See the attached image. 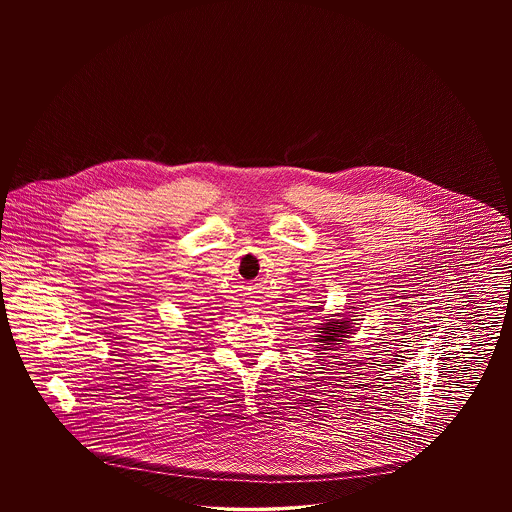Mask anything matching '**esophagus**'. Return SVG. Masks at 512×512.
<instances>
[{
    "label": "esophagus",
    "instance_id": "esophagus-1",
    "mask_svg": "<svg viewBox=\"0 0 512 512\" xmlns=\"http://www.w3.org/2000/svg\"><path fill=\"white\" fill-rule=\"evenodd\" d=\"M249 311H251V313H257V309H255V307H251V309H249Z\"/></svg>",
    "mask_w": 512,
    "mask_h": 512
}]
</instances>
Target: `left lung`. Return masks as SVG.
<instances>
[{
    "label": "left lung",
    "mask_w": 512,
    "mask_h": 512,
    "mask_svg": "<svg viewBox=\"0 0 512 512\" xmlns=\"http://www.w3.org/2000/svg\"><path fill=\"white\" fill-rule=\"evenodd\" d=\"M336 317H340V313ZM324 318L328 320V317ZM315 328H317L318 334L313 340L318 341L320 349H328L332 345H338V341L343 340V338H347V334H351L353 322H351V318H341V320L330 318L328 322H322L320 326H315Z\"/></svg>",
    "instance_id": "1"
}]
</instances>
